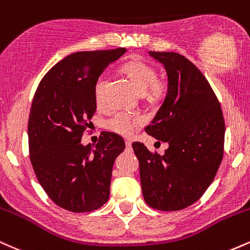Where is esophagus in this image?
Wrapping results in <instances>:
<instances>
[{"instance_id":"esophagus-1","label":"esophagus","mask_w":250,"mask_h":250,"mask_svg":"<svg viewBox=\"0 0 250 250\" xmlns=\"http://www.w3.org/2000/svg\"><path fill=\"white\" fill-rule=\"evenodd\" d=\"M125 148H127V150H130V149H131V141H129V140L125 141Z\"/></svg>"}]
</instances>
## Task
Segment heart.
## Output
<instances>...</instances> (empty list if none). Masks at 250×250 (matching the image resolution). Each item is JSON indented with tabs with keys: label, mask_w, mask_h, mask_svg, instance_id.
Returning a JSON list of instances; mask_svg holds the SVG:
<instances>
[{
	"label": "heart",
	"mask_w": 250,
	"mask_h": 250,
	"mask_svg": "<svg viewBox=\"0 0 250 250\" xmlns=\"http://www.w3.org/2000/svg\"><path fill=\"white\" fill-rule=\"evenodd\" d=\"M122 71L128 76L135 89L141 95L146 94L151 100H157L162 96L163 85L162 83L157 81V71L150 64L140 61V60H131L123 64ZM105 82H107V77L101 75L95 83L94 96H95V101L97 103L102 101ZM139 125L140 119L129 115L127 113H117L111 116L107 122V125L111 130L125 135V136H129Z\"/></svg>",
	"instance_id": "b5f03b06"
}]
</instances>
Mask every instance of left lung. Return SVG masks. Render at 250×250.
Wrapping results in <instances>:
<instances>
[{
    "label": "left lung",
    "instance_id": "left-lung-1",
    "mask_svg": "<svg viewBox=\"0 0 250 250\" xmlns=\"http://www.w3.org/2000/svg\"><path fill=\"white\" fill-rule=\"evenodd\" d=\"M149 55L163 64L168 87L146 131L168 143V149L153 154L141 142H134L133 149L147 205L175 211L196 202L213 182L223 157L226 125L219 100L196 65L177 53Z\"/></svg>",
    "mask_w": 250,
    "mask_h": 250
}]
</instances>
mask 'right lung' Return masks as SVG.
Instances as JSON below:
<instances>
[{"mask_svg":"<svg viewBox=\"0 0 250 250\" xmlns=\"http://www.w3.org/2000/svg\"><path fill=\"white\" fill-rule=\"evenodd\" d=\"M125 51L71 54L37 87L28 122L30 162L48 196L65 210H95L109 199L113 166L125 150V141L117 134L104 133L94 149L83 146L81 139L96 110L97 79Z\"/></svg>","mask_w":250,"mask_h":250,"instance_id":"obj_1","label":"right lung"}]
</instances>
